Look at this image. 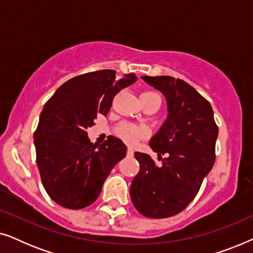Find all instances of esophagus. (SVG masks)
<instances>
[{
  "instance_id": "1",
  "label": "esophagus",
  "mask_w": 253,
  "mask_h": 253,
  "mask_svg": "<svg viewBox=\"0 0 253 253\" xmlns=\"http://www.w3.org/2000/svg\"><path fill=\"white\" fill-rule=\"evenodd\" d=\"M133 153H134V151H133V148H132V147H129V148H127V155H129V157H132Z\"/></svg>"
}]
</instances>
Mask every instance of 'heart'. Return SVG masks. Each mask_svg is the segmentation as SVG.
Returning <instances> with one entry per match:
<instances>
[{
    "label": "heart",
    "instance_id": "heart-1",
    "mask_svg": "<svg viewBox=\"0 0 253 253\" xmlns=\"http://www.w3.org/2000/svg\"><path fill=\"white\" fill-rule=\"evenodd\" d=\"M147 93L148 94H157V93L154 92H146L143 93V94H147ZM117 133H119V136L122 138L124 141H126V143L134 144L139 139H141V138L146 136L147 130L145 126H136V124L132 123H123L122 126L119 127V130H117Z\"/></svg>",
    "mask_w": 253,
    "mask_h": 253
}]
</instances>
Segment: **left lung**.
Segmentation results:
<instances>
[{"label":"left lung","instance_id":"obj_1","mask_svg":"<svg viewBox=\"0 0 253 253\" xmlns=\"http://www.w3.org/2000/svg\"><path fill=\"white\" fill-rule=\"evenodd\" d=\"M141 79L164 94L168 114L150 140L162 165L136 152L140 169L131 182L130 197L143 215L164 219L182 212L197 196L215 161L219 130L211 103L188 83L170 76Z\"/></svg>","mask_w":253,"mask_h":253}]
</instances>
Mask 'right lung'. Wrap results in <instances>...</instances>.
<instances>
[{
  "instance_id": "1",
  "label": "right lung",
  "mask_w": 253,
  "mask_h": 253,
  "mask_svg": "<svg viewBox=\"0 0 253 253\" xmlns=\"http://www.w3.org/2000/svg\"><path fill=\"white\" fill-rule=\"evenodd\" d=\"M116 71L88 72L65 82L48 100L34 132L37 165L48 196L58 205L79 210L91 205L106 178L126 154L119 138L93 144L87 129L96 115H107L113 98L137 81L134 74L116 78Z\"/></svg>"
}]
</instances>
